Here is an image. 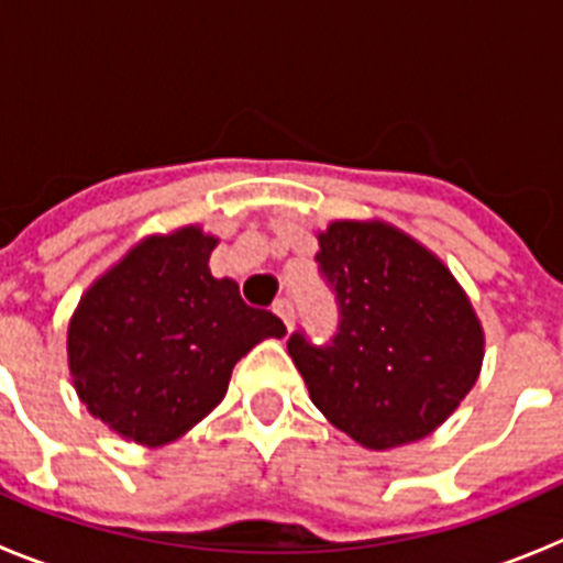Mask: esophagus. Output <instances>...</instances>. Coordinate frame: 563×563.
Returning a JSON list of instances; mask_svg holds the SVG:
<instances>
[{
  "label": "esophagus",
  "mask_w": 563,
  "mask_h": 563,
  "mask_svg": "<svg viewBox=\"0 0 563 563\" xmlns=\"http://www.w3.org/2000/svg\"><path fill=\"white\" fill-rule=\"evenodd\" d=\"M273 312H276V316L282 318V321H285L287 332H290L292 330V321H296V312H292L290 301H287V298H278L276 305H273Z\"/></svg>",
  "instance_id": "34e87169"
}]
</instances>
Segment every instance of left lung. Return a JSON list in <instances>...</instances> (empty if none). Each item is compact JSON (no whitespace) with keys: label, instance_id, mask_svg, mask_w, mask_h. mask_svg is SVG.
<instances>
[{"label":"left lung","instance_id":"obj_1","mask_svg":"<svg viewBox=\"0 0 563 563\" xmlns=\"http://www.w3.org/2000/svg\"><path fill=\"white\" fill-rule=\"evenodd\" d=\"M318 245L335 335L287 341L312 402L366 449L422 440L479 377L474 307L440 258L389 225L332 222Z\"/></svg>","mask_w":563,"mask_h":563}]
</instances>
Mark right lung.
Segmentation results:
<instances>
[{
  "instance_id": "obj_1",
  "label": "right lung",
  "mask_w": 563,
  "mask_h": 563,
  "mask_svg": "<svg viewBox=\"0 0 563 563\" xmlns=\"http://www.w3.org/2000/svg\"><path fill=\"white\" fill-rule=\"evenodd\" d=\"M217 239L200 228L152 236L101 276L69 321L67 355L81 402L141 445H166L220 406L242 355L285 335L213 278Z\"/></svg>"
}]
</instances>
